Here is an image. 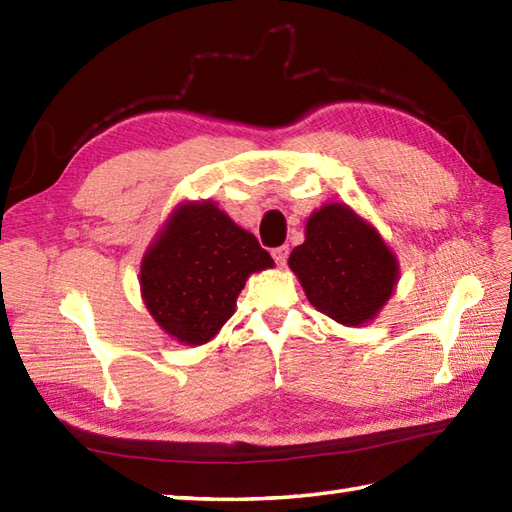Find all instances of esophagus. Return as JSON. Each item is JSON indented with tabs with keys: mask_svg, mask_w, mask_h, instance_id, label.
<instances>
[{
	"mask_svg": "<svg viewBox=\"0 0 512 512\" xmlns=\"http://www.w3.org/2000/svg\"><path fill=\"white\" fill-rule=\"evenodd\" d=\"M288 253H290V248H288V246H279V248H275V250H273V259L277 262V266H286V262H288Z\"/></svg>",
	"mask_w": 512,
	"mask_h": 512,
	"instance_id": "1",
	"label": "esophagus"
}]
</instances>
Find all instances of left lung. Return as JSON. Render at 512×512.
<instances>
[{
	"label": "left lung",
	"mask_w": 512,
	"mask_h": 512,
	"mask_svg": "<svg viewBox=\"0 0 512 512\" xmlns=\"http://www.w3.org/2000/svg\"><path fill=\"white\" fill-rule=\"evenodd\" d=\"M288 266L312 306L347 328L376 319L398 284L396 255L372 224L339 202L308 217L306 242L292 250Z\"/></svg>",
	"instance_id": "obj_1"
}]
</instances>
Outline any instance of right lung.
<instances>
[{
  "label": "right lung",
  "instance_id": "add662e5",
  "mask_svg": "<svg viewBox=\"0 0 512 512\" xmlns=\"http://www.w3.org/2000/svg\"><path fill=\"white\" fill-rule=\"evenodd\" d=\"M275 262L217 204L176 206L140 264V292L171 339L202 345L233 317L246 279Z\"/></svg>",
  "mask_w": 512,
  "mask_h": 512
}]
</instances>
